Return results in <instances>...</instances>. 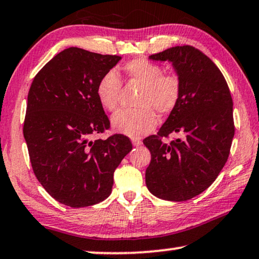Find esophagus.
<instances>
[{"mask_svg": "<svg viewBox=\"0 0 259 259\" xmlns=\"http://www.w3.org/2000/svg\"><path fill=\"white\" fill-rule=\"evenodd\" d=\"M131 142H133L134 146H140L142 144V141L140 140V138H133V140H131Z\"/></svg>", "mask_w": 259, "mask_h": 259, "instance_id": "34e87169", "label": "esophagus"}]
</instances>
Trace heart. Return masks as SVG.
I'll return each instance as SVG.
<instances>
[{
  "label": "heart",
  "mask_w": 259,
  "mask_h": 259,
  "mask_svg": "<svg viewBox=\"0 0 259 259\" xmlns=\"http://www.w3.org/2000/svg\"><path fill=\"white\" fill-rule=\"evenodd\" d=\"M125 75L142 84L136 103L138 108L121 109L111 118L117 133L130 137H141L151 131L157 124L156 110L161 115H168L179 103L181 79L175 73H164L163 67L144 58L128 61L124 66ZM122 82L116 71L110 69L100 78L96 84V96L103 108L114 111L118 106Z\"/></svg>",
  "instance_id": "obj_1"
}]
</instances>
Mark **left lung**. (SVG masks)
Returning a JSON list of instances; mask_svg holds the SVG:
<instances>
[{
	"label": "left lung",
	"mask_w": 259,
	"mask_h": 259,
	"mask_svg": "<svg viewBox=\"0 0 259 259\" xmlns=\"http://www.w3.org/2000/svg\"><path fill=\"white\" fill-rule=\"evenodd\" d=\"M149 58L171 61L183 90L157 135L143 141L151 152L145 183L157 198L186 201L206 191L227 163L235 134L233 99L221 71L193 46H175ZM169 133L182 137L166 145L161 138Z\"/></svg>",
	"instance_id": "obj_1"
}]
</instances>
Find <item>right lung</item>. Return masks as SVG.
<instances>
[{"label": "right lung", "instance_id": "obj_1", "mask_svg": "<svg viewBox=\"0 0 259 259\" xmlns=\"http://www.w3.org/2000/svg\"><path fill=\"white\" fill-rule=\"evenodd\" d=\"M121 57L68 48L37 73L23 126L34 176L45 191L73 208L110 195L114 172L133 144L124 135L92 138L110 128L96 84Z\"/></svg>", "mask_w": 259, "mask_h": 259}]
</instances>
